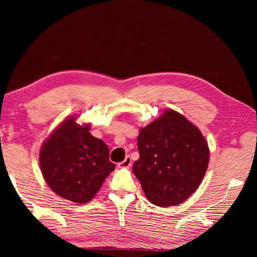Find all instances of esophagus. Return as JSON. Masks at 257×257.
Here are the masks:
<instances>
[{
	"mask_svg": "<svg viewBox=\"0 0 257 257\" xmlns=\"http://www.w3.org/2000/svg\"><path fill=\"white\" fill-rule=\"evenodd\" d=\"M131 165H132V160H131L130 157H126L125 159H124L122 162H120L119 164H118V166H119L120 168H127V167H130Z\"/></svg>",
	"mask_w": 257,
	"mask_h": 257,
	"instance_id": "1",
	"label": "esophagus"
}]
</instances>
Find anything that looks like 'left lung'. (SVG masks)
Returning <instances> with one entry per match:
<instances>
[{
    "label": "left lung",
    "mask_w": 257,
    "mask_h": 257,
    "mask_svg": "<svg viewBox=\"0 0 257 257\" xmlns=\"http://www.w3.org/2000/svg\"><path fill=\"white\" fill-rule=\"evenodd\" d=\"M137 143L139 159L133 173L151 204L176 206L197 190L209 164V148L184 115L165 110L141 128Z\"/></svg>",
    "instance_id": "obj_1"
}]
</instances>
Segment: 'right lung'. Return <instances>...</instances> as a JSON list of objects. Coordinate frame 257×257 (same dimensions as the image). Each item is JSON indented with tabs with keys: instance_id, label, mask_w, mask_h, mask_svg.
<instances>
[{
	"instance_id": "add662e5",
	"label": "right lung",
	"mask_w": 257,
	"mask_h": 257,
	"mask_svg": "<svg viewBox=\"0 0 257 257\" xmlns=\"http://www.w3.org/2000/svg\"><path fill=\"white\" fill-rule=\"evenodd\" d=\"M40 166L49 188L76 204L94 197L115 167L107 145L91 135L88 124H77L76 116L62 122L43 144Z\"/></svg>"
}]
</instances>
